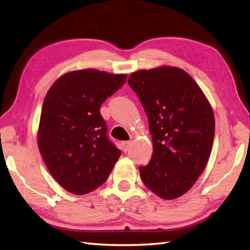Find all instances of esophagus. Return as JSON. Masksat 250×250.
<instances>
[{
    "label": "esophagus",
    "mask_w": 250,
    "mask_h": 250,
    "mask_svg": "<svg viewBox=\"0 0 250 250\" xmlns=\"http://www.w3.org/2000/svg\"><path fill=\"white\" fill-rule=\"evenodd\" d=\"M130 145H131V142L130 141H126V142H122L121 143V147H122V150H124L125 152H126L129 150L130 148Z\"/></svg>",
    "instance_id": "obj_1"
}]
</instances>
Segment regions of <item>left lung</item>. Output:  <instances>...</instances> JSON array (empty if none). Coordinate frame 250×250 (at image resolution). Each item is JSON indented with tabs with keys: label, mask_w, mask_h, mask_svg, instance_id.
I'll return each mask as SVG.
<instances>
[{
	"label": "left lung",
	"mask_w": 250,
	"mask_h": 250,
	"mask_svg": "<svg viewBox=\"0 0 250 250\" xmlns=\"http://www.w3.org/2000/svg\"><path fill=\"white\" fill-rule=\"evenodd\" d=\"M128 83L146 111L152 136V157L140 167L141 178L161 199H177L195 184L209 159L213 108L194 79L176 66L140 70Z\"/></svg>",
	"instance_id": "1"
}]
</instances>
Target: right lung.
Masks as SVG:
<instances>
[{
	"label": "right lung",
	"instance_id": "obj_1",
	"mask_svg": "<svg viewBox=\"0 0 250 250\" xmlns=\"http://www.w3.org/2000/svg\"><path fill=\"white\" fill-rule=\"evenodd\" d=\"M125 81V74L87 68L63 74L47 92L37 145L52 177L68 192L99 188L119 159L100 108Z\"/></svg>",
	"mask_w": 250,
	"mask_h": 250
}]
</instances>
